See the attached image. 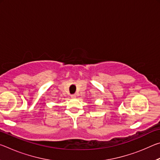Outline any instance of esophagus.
I'll use <instances>...</instances> for the list:
<instances>
[{
  "label": "esophagus",
  "mask_w": 160,
  "mask_h": 160,
  "mask_svg": "<svg viewBox=\"0 0 160 160\" xmlns=\"http://www.w3.org/2000/svg\"><path fill=\"white\" fill-rule=\"evenodd\" d=\"M70 97H71V98H73V99H75V97H76V94H71V95H70Z\"/></svg>",
  "instance_id": "obj_1"
}]
</instances>
